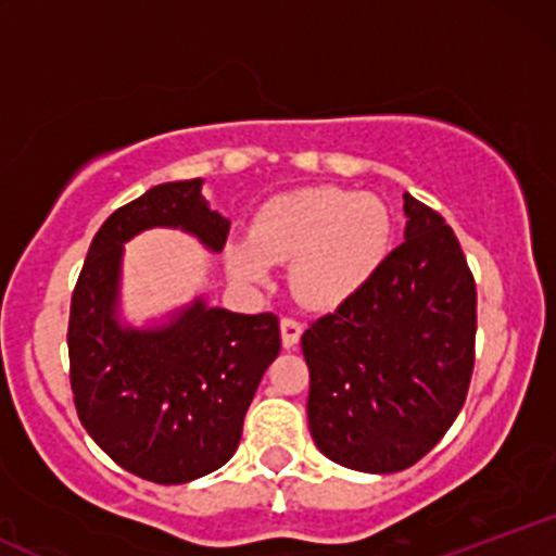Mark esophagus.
Listing matches in <instances>:
<instances>
[{
	"label": "esophagus",
	"instance_id": "esophagus-1",
	"mask_svg": "<svg viewBox=\"0 0 556 556\" xmlns=\"http://www.w3.org/2000/svg\"><path fill=\"white\" fill-rule=\"evenodd\" d=\"M279 331H282V348L285 350H295L300 342V334H303V327L295 321V318H282L279 324Z\"/></svg>",
	"mask_w": 556,
	"mask_h": 556
}]
</instances>
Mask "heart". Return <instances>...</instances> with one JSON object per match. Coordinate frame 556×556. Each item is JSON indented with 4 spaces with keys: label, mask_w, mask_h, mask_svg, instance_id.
Here are the masks:
<instances>
[{
    "label": "heart",
    "mask_w": 556,
    "mask_h": 556,
    "mask_svg": "<svg viewBox=\"0 0 556 556\" xmlns=\"http://www.w3.org/2000/svg\"><path fill=\"white\" fill-rule=\"evenodd\" d=\"M394 219L384 198L342 188H300L269 198L248 238L225 245L229 277L261 287L274 264H287L292 295L308 308L334 311L353 300L384 266Z\"/></svg>",
    "instance_id": "b5f03b06"
}]
</instances>
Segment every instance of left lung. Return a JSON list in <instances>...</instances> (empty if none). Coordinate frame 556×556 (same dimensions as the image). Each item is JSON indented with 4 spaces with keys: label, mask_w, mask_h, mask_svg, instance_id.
<instances>
[{
    "label": "left lung",
    "mask_w": 556,
    "mask_h": 556,
    "mask_svg": "<svg viewBox=\"0 0 556 556\" xmlns=\"http://www.w3.org/2000/svg\"><path fill=\"white\" fill-rule=\"evenodd\" d=\"M405 242L353 300L305 329L308 426L331 463L397 473L455 424L476 350V282L455 232L410 193Z\"/></svg>",
    "instance_id": "obj_1"
}]
</instances>
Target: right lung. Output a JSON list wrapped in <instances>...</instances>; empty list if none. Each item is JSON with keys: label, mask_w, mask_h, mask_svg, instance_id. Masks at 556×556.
<instances>
[{"label": "right lung", "mask_w": 556, "mask_h": 556, "mask_svg": "<svg viewBox=\"0 0 556 556\" xmlns=\"http://www.w3.org/2000/svg\"><path fill=\"white\" fill-rule=\"evenodd\" d=\"M203 180L162 182L117 208L88 248L70 303V384L80 424L127 473L188 483L238 450L261 376L279 355L274 314H232L198 295L154 324L123 318L125 242L182 229L222 253L229 222L208 208Z\"/></svg>", "instance_id": "right-lung-1"}]
</instances>
